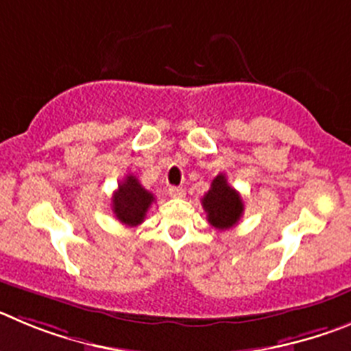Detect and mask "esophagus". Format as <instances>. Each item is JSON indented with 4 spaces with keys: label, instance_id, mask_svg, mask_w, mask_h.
Masks as SVG:
<instances>
[{
    "label": "esophagus",
    "instance_id": "esophagus-1",
    "mask_svg": "<svg viewBox=\"0 0 351 351\" xmlns=\"http://www.w3.org/2000/svg\"><path fill=\"white\" fill-rule=\"evenodd\" d=\"M169 195H171L173 199L185 197V189H183V187H169Z\"/></svg>",
    "mask_w": 351,
    "mask_h": 351
}]
</instances>
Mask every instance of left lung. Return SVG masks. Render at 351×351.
Instances as JSON below:
<instances>
[{
	"label": "left lung",
	"instance_id": "8db88e82",
	"mask_svg": "<svg viewBox=\"0 0 351 351\" xmlns=\"http://www.w3.org/2000/svg\"><path fill=\"white\" fill-rule=\"evenodd\" d=\"M204 211H206L208 222L215 229L226 230L234 227L241 219L245 204L236 189L227 183L226 175H217L211 182L210 191L201 199Z\"/></svg>",
	"mask_w": 351,
	"mask_h": 351
}]
</instances>
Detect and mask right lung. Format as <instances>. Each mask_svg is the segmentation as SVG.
<instances>
[{
	"mask_svg": "<svg viewBox=\"0 0 351 351\" xmlns=\"http://www.w3.org/2000/svg\"><path fill=\"white\" fill-rule=\"evenodd\" d=\"M156 201L152 192L141 187L136 176H125L112 197V208L119 222L129 227L140 226L145 220L148 208Z\"/></svg>",
	"mask_w": 351,
	"mask_h": 351,
	"instance_id": "1",
	"label": "right lung"
}]
</instances>
